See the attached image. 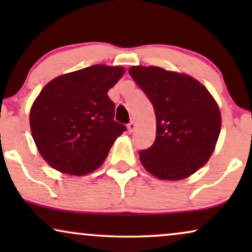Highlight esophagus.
<instances>
[{
    "label": "esophagus",
    "instance_id": "34e87169",
    "mask_svg": "<svg viewBox=\"0 0 252 252\" xmlns=\"http://www.w3.org/2000/svg\"><path fill=\"white\" fill-rule=\"evenodd\" d=\"M127 128H128V132L129 133H133L134 130H135V128H136V124L134 123V122H130L128 125H127Z\"/></svg>",
    "mask_w": 252,
    "mask_h": 252
}]
</instances>
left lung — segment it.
Masks as SVG:
<instances>
[{"label": "left lung", "mask_w": 252, "mask_h": 252, "mask_svg": "<svg viewBox=\"0 0 252 252\" xmlns=\"http://www.w3.org/2000/svg\"><path fill=\"white\" fill-rule=\"evenodd\" d=\"M128 72L156 115V140L149 149L139 151L143 167L160 180L190 177L216 149L221 129L216 99L188 74L140 65Z\"/></svg>", "instance_id": "left-lung-1"}]
</instances>
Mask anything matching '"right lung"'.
Wrapping results in <instances>:
<instances>
[{"label": "right lung", "mask_w": 252, "mask_h": 252, "mask_svg": "<svg viewBox=\"0 0 252 252\" xmlns=\"http://www.w3.org/2000/svg\"><path fill=\"white\" fill-rule=\"evenodd\" d=\"M123 66L93 65L62 74L44 86L30 111L33 140L44 160L70 175L94 172L126 127L115 122L108 92Z\"/></svg>", "instance_id": "obj_1"}]
</instances>
